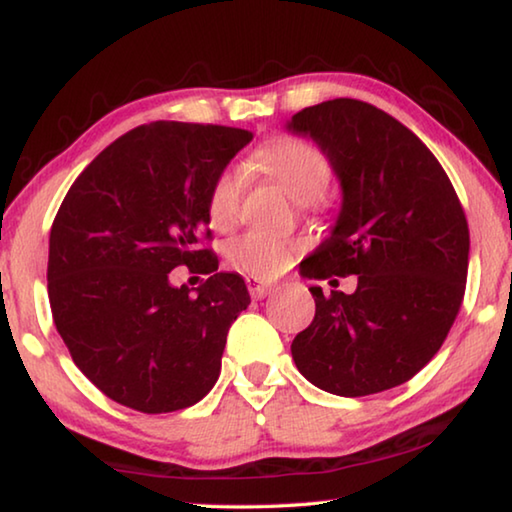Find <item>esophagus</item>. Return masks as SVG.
Returning <instances> with one entry per match:
<instances>
[{"label": "esophagus", "instance_id": "esophagus-1", "mask_svg": "<svg viewBox=\"0 0 512 512\" xmlns=\"http://www.w3.org/2000/svg\"><path fill=\"white\" fill-rule=\"evenodd\" d=\"M246 284H248V291H250V296L257 298V300L266 298L268 293L273 291V284L262 282V280H259V277H255V275H248V277H246Z\"/></svg>", "mask_w": 512, "mask_h": 512}]
</instances>
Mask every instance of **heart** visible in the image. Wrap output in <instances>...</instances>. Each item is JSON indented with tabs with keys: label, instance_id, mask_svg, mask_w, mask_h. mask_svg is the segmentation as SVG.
I'll list each match as a JSON object with an SVG mask.
<instances>
[{
	"label": "heart",
	"instance_id": "heart-1",
	"mask_svg": "<svg viewBox=\"0 0 512 512\" xmlns=\"http://www.w3.org/2000/svg\"><path fill=\"white\" fill-rule=\"evenodd\" d=\"M255 162L275 180H280L284 189L298 203H314L325 194L332 180V169L323 153L298 137H275L257 149ZM244 189V176L239 169H225L210 187L207 194V216L216 228H228L235 223ZM300 244L266 235V232H246L244 237L232 241L228 250L230 264L239 271L255 277L280 275L291 264Z\"/></svg>",
	"mask_w": 512,
	"mask_h": 512
}]
</instances>
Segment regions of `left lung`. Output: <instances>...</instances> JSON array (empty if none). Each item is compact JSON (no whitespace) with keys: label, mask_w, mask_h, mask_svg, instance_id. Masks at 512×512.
I'll list each match as a JSON object with an SVG mask.
<instances>
[{"label":"left lung","mask_w":512,"mask_h":512,"mask_svg":"<svg viewBox=\"0 0 512 512\" xmlns=\"http://www.w3.org/2000/svg\"><path fill=\"white\" fill-rule=\"evenodd\" d=\"M284 128L309 137L341 187L329 235L300 264L309 280L357 275L352 293L311 287L316 316L293 339L300 375L341 397L409 381L440 350L461 309L470 230L433 153L370 103L332 99Z\"/></svg>","instance_id":"8db88e82"}]
</instances>
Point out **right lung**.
Returning a JSON list of instances; mask_svg holds the SVG:
<instances>
[{
  "instance_id": "right-lung-1",
  "label": "right lung",
  "mask_w": 512,
  "mask_h": 512,
  "mask_svg": "<svg viewBox=\"0 0 512 512\" xmlns=\"http://www.w3.org/2000/svg\"><path fill=\"white\" fill-rule=\"evenodd\" d=\"M250 140L241 128L153 121L103 149L60 205L51 314L83 375L128 409H187L219 379L225 336L250 296L201 237L212 183ZM176 265L211 277L176 288Z\"/></svg>"
}]
</instances>
